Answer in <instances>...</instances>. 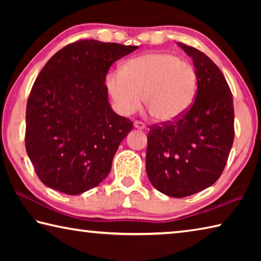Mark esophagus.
Here are the masks:
<instances>
[{
	"mask_svg": "<svg viewBox=\"0 0 261 261\" xmlns=\"http://www.w3.org/2000/svg\"><path fill=\"white\" fill-rule=\"evenodd\" d=\"M134 126L136 127V129H138V130H144L145 127H146V126H145V124H144L143 122H139V121H136V122L134 123Z\"/></svg>",
	"mask_w": 261,
	"mask_h": 261,
	"instance_id": "1",
	"label": "esophagus"
}]
</instances>
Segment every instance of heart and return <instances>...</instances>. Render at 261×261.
<instances>
[{"instance_id": "1", "label": "heart", "mask_w": 261, "mask_h": 261, "mask_svg": "<svg viewBox=\"0 0 261 261\" xmlns=\"http://www.w3.org/2000/svg\"><path fill=\"white\" fill-rule=\"evenodd\" d=\"M106 88L116 112L130 115L144 106L156 121L170 122L191 106L197 74L191 64L169 53L152 51L126 61L120 72L106 76Z\"/></svg>"}]
</instances>
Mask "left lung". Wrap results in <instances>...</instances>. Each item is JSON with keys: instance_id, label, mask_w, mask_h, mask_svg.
Wrapping results in <instances>:
<instances>
[{"instance_id": "left-lung-1", "label": "left lung", "mask_w": 261, "mask_h": 261, "mask_svg": "<svg viewBox=\"0 0 261 261\" xmlns=\"http://www.w3.org/2000/svg\"><path fill=\"white\" fill-rule=\"evenodd\" d=\"M177 45L193 61L197 95L177 121L149 127L146 173L158 191L183 198L218 180L235 132L232 95L218 65L196 48Z\"/></svg>"}]
</instances>
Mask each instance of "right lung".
<instances>
[{
    "mask_svg": "<svg viewBox=\"0 0 261 261\" xmlns=\"http://www.w3.org/2000/svg\"><path fill=\"white\" fill-rule=\"evenodd\" d=\"M137 48L77 41L57 51L39 73L26 106L25 146L46 187L76 196L108 176L132 122L113 110L106 74Z\"/></svg>",
    "mask_w": 261,
    "mask_h": 261,
    "instance_id": "right-lung-1",
    "label": "right lung"
}]
</instances>
